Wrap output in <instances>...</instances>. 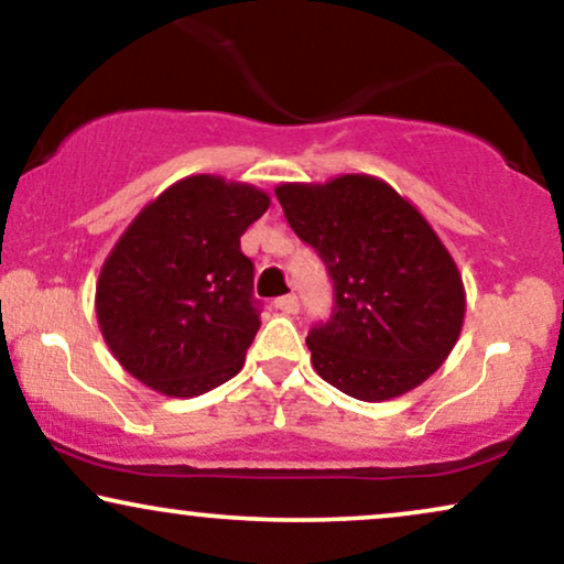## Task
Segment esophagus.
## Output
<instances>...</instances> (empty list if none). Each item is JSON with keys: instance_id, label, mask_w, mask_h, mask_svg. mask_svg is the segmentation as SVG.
Listing matches in <instances>:
<instances>
[{"instance_id": "34e87169", "label": "esophagus", "mask_w": 564, "mask_h": 564, "mask_svg": "<svg viewBox=\"0 0 564 564\" xmlns=\"http://www.w3.org/2000/svg\"><path fill=\"white\" fill-rule=\"evenodd\" d=\"M274 308L282 311V314H297L301 301H297V295H282L274 301Z\"/></svg>"}]
</instances>
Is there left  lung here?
<instances>
[{
    "label": "left lung",
    "instance_id": "obj_1",
    "mask_svg": "<svg viewBox=\"0 0 564 564\" xmlns=\"http://www.w3.org/2000/svg\"><path fill=\"white\" fill-rule=\"evenodd\" d=\"M274 193L335 284L329 322L305 337L318 377L364 402L426 381L460 337L465 290L419 208L371 175L282 183Z\"/></svg>",
    "mask_w": 564,
    "mask_h": 564
}]
</instances>
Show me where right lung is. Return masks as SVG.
<instances>
[{
    "label": "right lung",
    "instance_id": "add662e5",
    "mask_svg": "<svg viewBox=\"0 0 564 564\" xmlns=\"http://www.w3.org/2000/svg\"><path fill=\"white\" fill-rule=\"evenodd\" d=\"M269 204L253 185L193 175L130 221L96 284L99 329L124 371L166 398L240 371L261 326L240 235Z\"/></svg>",
    "mask_w": 564,
    "mask_h": 564
}]
</instances>
